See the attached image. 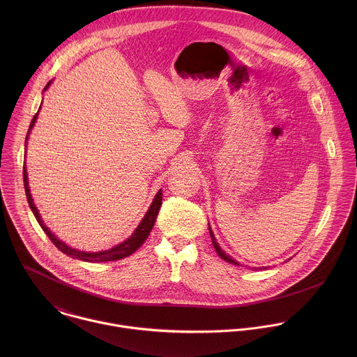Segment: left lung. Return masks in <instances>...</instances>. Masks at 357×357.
<instances>
[{"label":"left lung","mask_w":357,"mask_h":357,"mask_svg":"<svg viewBox=\"0 0 357 357\" xmlns=\"http://www.w3.org/2000/svg\"><path fill=\"white\" fill-rule=\"evenodd\" d=\"M208 232H210V236H211V242H213V248H214V250H215V252H217V255H220V257H221V258H222V259H224V261H227V262H229V264H232V265H236V266H239V265H241V264H239V262H238V261H235V259H234V258H232V257H231V255H227V253H225V252H224V250H222V249H221V248H220V245H218V243H217V239H215V238H214V234H213V229H211V227H210V224H208ZM289 259H290V258H289ZM262 268H264V269H265V268H266V266H262ZM262 268H261V266H259V268H253V269H255V271H257V269H262Z\"/></svg>","instance_id":"left-lung-1"}]
</instances>
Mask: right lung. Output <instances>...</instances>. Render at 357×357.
<instances>
[{
    "label": "right lung",
    "mask_w": 357,
    "mask_h": 357,
    "mask_svg": "<svg viewBox=\"0 0 357 357\" xmlns=\"http://www.w3.org/2000/svg\"><path fill=\"white\" fill-rule=\"evenodd\" d=\"M52 81H50L45 86L44 91H47L51 85ZM43 105V102H41ZM41 105L38 108V112L41 109ZM38 112L34 115L31 123H30V128H29V132H27V136H26V144H27V140H29V136H30V132L33 129V126L36 125L37 122V118H38ZM23 181H24V190H26V197H27V202L29 206L33 211V214L36 215L38 224L41 225V228L44 229V232L48 235V238L51 239L52 243L60 250L63 252L64 255L71 257V258H77V259H81V261H86V262H107V261H116V259H122L128 255H133L149 238L151 229H153V224L156 221V215L159 213V208H160V204H162V190H159L153 198V204L149 207L146 215L143 217V220L140 221V224L137 225V228L133 231V234L125 239L122 243H118L116 246L108 249V250H102V252H82V250H78V249H73L71 246L66 245L63 241H60L51 229L44 224L41 215H40V211L38 208L36 207L34 201H33V197L30 194V187H29V176H27V169H26V162H24V166H23Z\"/></svg>",
    "instance_id": "add662e5"
}]
</instances>
